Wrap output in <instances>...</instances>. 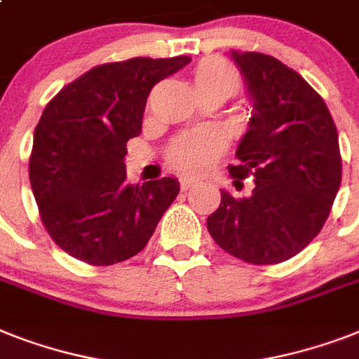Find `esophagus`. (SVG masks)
<instances>
[{
    "instance_id": "1",
    "label": "esophagus",
    "mask_w": 359,
    "mask_h": 359,
    "mask_svg": "<svg viewBox=\"0 0 359 359\" xmlns=\"http://www.w3.org/2000/svg\"><path fill=\"white\" fill-rule=\"evenodd\" d=\"M194 184H195L194 179H180V189H182V191L189 189Z\"/></svg>"
}]
</instances>
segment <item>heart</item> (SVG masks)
<instances>
[{
	"mask_svg": "<svg viewBox=\"0 0 359 359\" xmlns=\"http://www.w3.org/2000/svg\"><path fill=\"white\" fill-rule=\"evenodd\" d=\"M194 84L199 95L221 92L230 97L240 90L241 79L232 64L223 58L210 57L195 68ZM223 145V138L217 133L188 134L175 142L170 160L177 170L184 173H199L219 156Z\"/></svg>",
	"mask_w": 359,
	"mask_h": 359,
	"instance_id": "1",
	"label": "heart"
}]
</instances>
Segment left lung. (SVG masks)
Masks as SVG:
<instances>
[{
    "mask_svg": "<svg viewBox=\"0 0 359 359\" xmlns=\"http://www.w3.org/2000/svg\"><path fill=\"white\" fill-rule=\"evenodd\" d=\"M255 114L229 165L234 184L252 177L255 189L221 205L206 219L210 236L229 255L255 265L299 255L330 215L341 184L337 129L323 97L295 69L264 53L232 51Z\"/></svg>",
    "mask_w": 359,
    "mask_h": 359,
    "instance_id": "obj_1",
    "label": "left lung"
}]
</instances>
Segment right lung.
Returning a JSON list of instances; mask_svg holds the SVG:
<instances>
[{
	"mask_svg": "<svg viewBox=\"0 0 359 359\" xmlns=\"http://www.w3.org/2000/svg\"><path fill=\"white\" fill-rule=\"evenodd\" d=\"M136 57L95 66L66 84L34 129L29 180L51 240L90 265L119 264L147 245L179 195L164 177L127 184V142L142 133L154 84L189 64Z\"/></svg>",
	"mask_w": 359,
	"mask_h": 359,
	"instance_id": "obj_1",
	"label": "right lung"
}]
</instances>
